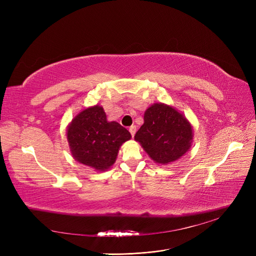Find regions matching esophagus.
Segmentation results:
<instances>
[{
  "label": "esophagus",
  "mask_w": 256,
  "mask_h": 256,
  "mask_svg": "<svg viewBox=\"0 0 256 256\" xmlns=\"http://www.w3.org/2000/svg\"><path fill=\"white\" fill-rule=\"evenodd\" d=\"M129 131H130L131 136H134V134H136V126H130V127H129Z\"/></svg>",
  "instance_id": "obj_1"
}]
</instances>
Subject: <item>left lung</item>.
Here are the masks:
<instances>
[{
    "mask_svg": "<svg viewBox=\"0 0 256 256\" xmlns=\"http://www.w3.org/2000/svg\"><path fill=\"white\" fill-rule=\"evenodd\" d=\"M134 140L158 164H168L180 159L191 146L192 127L174 108L154 104L145 111L144 124Z\"/></svg>",
    "mask_w": 256,
    "mask_h": 256,
    "instance_id": "8db88e82",
    "label": "left lung"
}]
</instances>
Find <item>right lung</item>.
Here are the masks:
<instances>
[{"mask_svg":"<svg viewBox=\"0 0 256 256\" xmlns=\"http://www.w3.org/2000/svg\"><path fill=\"white\" fill-rule=\"evenodd\" d=\"M130 138L125 127L106 120V115L99 106L83 110L67 130L74 158L98 171H104L114 164L120 145Z\"/></svg>","mask_w":256,"mask_h":256,"instance_id":"obj_1","label":"right lung"}]
</instances>
